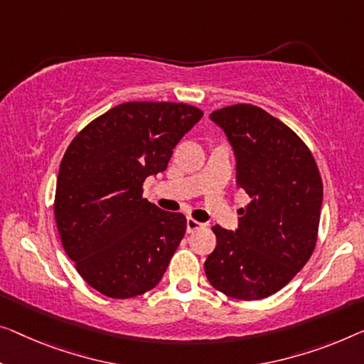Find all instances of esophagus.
I'll return each mask as SVG.
<instances>
[{"label":"esophagus","instance_id":"1","mask_svg":"<svg viewBox=\"0 0 364 364\" xmlns=\"http://www.w3.org/2000/svg\"><path fill=\"white\" fill-rule=\"evenodd\" d=\"M203 227H204L203 222H199L196 219H191V217H188V219H186V230H188V234H191V232L198 230V229H203Z\"/></svg>","mask_w":364,"mask_h":364}]
</instances>
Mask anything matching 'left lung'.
Wrapping results in <instances>:
<instances>
[{"label": "left lung", "mask_w": 364, "mask_h": 364, "mask_svg": "<svg viewBox=\"0 0 364 364\" xmlns=\"http://www.w3.org/2000/svg\"><path fill=\"white\" fill-rule=\"evenodd\" d=\"M234 150L237 186L250 204L235 230L214 225L217 245L204 263L209 283L240 301L264 299L311 258L323 199L322 178L306 144L262 107L235 105L210 114Z\"/></svg>", "instance_id": "1"}]
</instances>
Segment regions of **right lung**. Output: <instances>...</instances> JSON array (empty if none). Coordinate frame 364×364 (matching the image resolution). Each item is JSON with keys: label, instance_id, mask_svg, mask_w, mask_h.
Returning <instances> with one entry per match:
<instances>
[{"label": "right lung", "instance_id": "1", "mask_svg": "<svg viewBox=\"0 0 364 364\" xmlns=\"http://www.w3.org/2000/svg\"><path fill=\"white\" fill-rule=\"evenodd\" d=\"M203 111L183 102H124L90 122L65 151L55 189L63 250L86 283L112 299L160 283L186 217L142 198Z\"/></svg>", "mask_w": 364, "mask_h": 364}]
</instances>
